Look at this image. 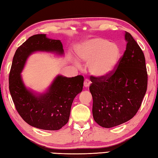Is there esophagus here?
<instances>
[{"label": "esophagus", "instance_id": "34e87169", "mask_svg": "<svg viewBox=\"0 0 158 158\" xmlns=\"http://www.w3.org/2000/svg\"><path fill=\"white\" fill-rule=\"evenodd\" d=\"M90 83H91V82L89 81V80L85 79V82H84V87H89Z\"/></svg>", "mask_w": 158, "mask_h": 158}]
</instances>
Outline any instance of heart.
Wrapping results in <instances>:
<instances>
[{
    "label": "heart",
    "mask_w": 158,
    "mask_h": 158,
    "mask_svg": "<svg viewBox=\"0 0 158 158\" xmlns=\"http://www.w3.org/2000/svg\"><path fill=\"white\" fill-rule=\"evenodd\" d=\"M76 54L82 62L89 63V70L94 76L104 77L117 69L121 58V49L117 44L96 37L80 44ZM76 65L80 66V64L76 62Z\"/></svg>",
    "instance_id": "b5f03b06"
}]
</instances>
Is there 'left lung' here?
<instances>
[{
	"label": "left lung",
	"instance_id": "8db88e82",
	"mask_svg": "<svg viewBox=\"0 0 158 158\" xmlns=\"http://www.w3.org/2000/svg\"><path fill=\"white\" fill-rule=\"evenodd\" d=\"M126 48L117 69L104 77L92 76L94 119L110 128L136 114L147 89L148 76L143 52L132 35L126 32Z\"/></svg>",
	"mask_w": 158,
	"mask_h": 158
}]
</instances>
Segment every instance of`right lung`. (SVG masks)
Returning <instances> with one entry per match:
<instances>
[{"label": "right lung", "instance_id": "add662e5", "mask_svg": "<svg viewBox=\"0 0 158 158\" xmlns=\"http://www.w3.org/2000/svg\"><path fill=\"white\" fill-rule=\"evenodd\" d=\"M36 52L63 55L60 40L48 38L46 34L29 37L16 51L9 76V89L16 110L30 126L46 131H57L69 121L71 105L81 93L84 77H67L57 75L45 92L37 93L25 85L21 76L28 57Z\"/></svg>", "mask_w": 158, "mask_h": 158}]
</instances>
